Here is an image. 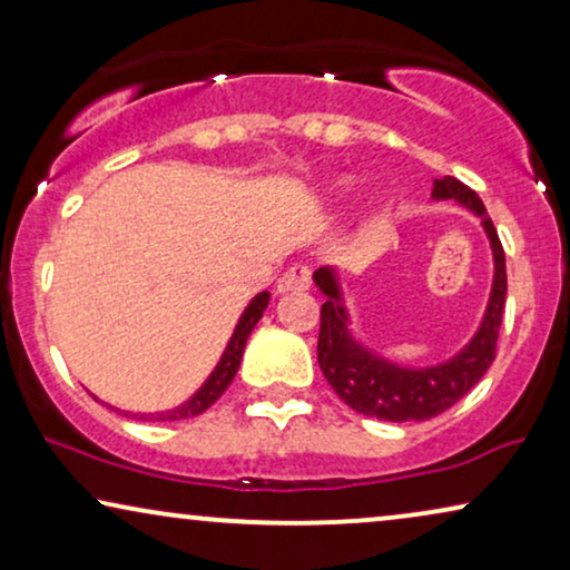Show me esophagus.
<instances>
[{
  "label": "esophagus",
  "instance_id": "obj_1",
  "mask_svg": "<svg viewBox=\"0 0 570 570\" xmlns=\"http://www.w3.org/2000/svg\"><path fill=\"white\" fill-rule=\"evenodd\" d=\"M308 287H311V269L306 264H295V267L287 269L277 283L279 293H303L308 291Z\"/></svg>",
  "mask_w": 570,
  "mask_h": 570
}]
</instances>
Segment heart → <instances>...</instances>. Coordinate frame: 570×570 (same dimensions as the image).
Instances as JSON below:
<instances>
[{"instance_id": "1", "label": "heart", "mask_w": 570, "mask_h": 570, "mask_svg": "<svg viewBox=\"0 0 570 570\" xmlns=\"http://www.w3.org/2000/svg\"><path fill=\"white\" fill-rule=\"evenodd\" d=\"M353 186H355V178L353 176H337L334 178V181L330 184V197L332 199H345L350 191H353Z\"/></svg>"}]
</instances>
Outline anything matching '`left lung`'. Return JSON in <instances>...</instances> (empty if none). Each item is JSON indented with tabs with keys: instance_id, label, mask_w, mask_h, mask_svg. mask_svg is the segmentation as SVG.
I'll list each match as a JSON object with an SVG mask.
<instances>
[{
	"instance_id": "8db88e82",
	"label": "left lung",
	"mask_w": 570,
	"mask_h": 570,
	"mask_svg": "<svg viewBox=\"0 0 570 570\" xmlns=\"http://www.w3.org/2000/svg\"><path fill=\"white\" fill-rule=\"evenodd\" d=\"M431 197L435 202L451 199L478 215L490 240V252H493V285H490L485 314L478 332L459 353L441 363L420 365V368L379 355L376 350L355 337L340 272L334 267L314 272L316 287L326 295L316 347L324 379L347 407L368 417L389 420V423L431 420L462 400L493 363L505 308V287H509L505 285V254L482 199L470 186L451 176L435 178Z\"/></svg>"
}]
</instances>
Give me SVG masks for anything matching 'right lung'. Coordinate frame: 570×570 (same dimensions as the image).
Listing matches in <instances>:
<instances>
[{
  "mask_svg": "<svg viewBox=\"0 0 570 570\" xmlns=\"http://www.w3.org/2000/svg\"><path fill=\"white\" fill-rule=\"evenodd\" d=\"M267 303H269L267 291L254 295V298L248 301V306L244 308V314H240L236 330H233L228 345H225L220 361H217L213 373H209V376L205 379V384H202L197 392L189 396V400L178 404V407H170V410H163V412H127V410H116V407H111V404H108V407L121 412L124 417L145 420V423H168V420H186V417L202 415V412L213 407V404L223 396L225 389L230 386L233 376L238 373L240 357H244L248 334L254 332L256 324H259L264 311H267ZM96 400H98V396H96Z\"/></svg>",
  "mask_w": 570,
  "mask_h": 570,
  "instance_id": "1",
  "label": "right lung"
}]
</instances>
